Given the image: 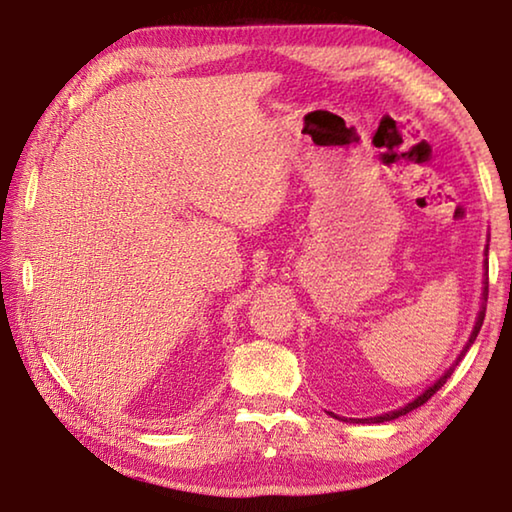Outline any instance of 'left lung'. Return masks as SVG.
Returning a JSON list of instances; mask_svg holds the SVG:
<instances>
[{
	"label": "left lung",
	"instance_id": "left-lung-1",
	"mask_svg": "<svg viewBox=\"0 0 512 512\" xmlns=\"http://www.w3.org/2000/svg\"><path fill=\"white\" fill-rule=\"evenodd\" d=\"M485 284H488V282H485ZM483 302H488V287H483ZM483 318H485V307L481 305V311H479V316H476V323H474V329H472V336H470V341H467L465 350L461 352V357H463V354L467 352V348H470V345L474 343L476 334H479V329H481V325H483ZM461 357L456 359V363L461 361ZM452 372H454V366L449 368V370L445 372V375L436 381V384L429 386L427 391H424L420 397H415L413 402H409V404H406V406H402V409L391 411V413H384V415H377V418H361V420H357V422H375V424H377V422H388V420H395V418H400V415H406V413L413 411V409H418V406H422L424 402L431 400V395H433V393H436V391H440V388H443V384H445V381H447V377L452 375Z\"/></svg>",
	"mask_w": 512,
	"mask_h": 512
}]
</instances>
